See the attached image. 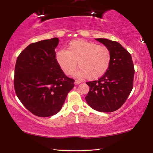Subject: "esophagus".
Wrapping results in <instances>:
<instances>
[{
    "instance_id": "1",
    "label": "esophagus",
    "mask_w": 153,
    "mask_h": 153,
    "mask_svg": "<svg viewBox=\"0 0 153 153\" xmlns=\"http://www.w3.org/2000/svg\"><path fill=\"white\" fill-rule=\"evenodd\" d=\"M82 82H81L79 80H75V82H74L75 85H79V84H80Z\"/></svg>"
}]
</instances>
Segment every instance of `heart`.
Masks as SVG:
<instances>
[{
    "mask_svg": "<svg viewBox=\"0 0 153 153\" xmlns=\"http://www.w3.org/2000/svg\"><path fill=\"white\" fill-rule=\"evenodd\" d=\"M111 58V52L106 46L84 40L71 41L67 51L60 50L56 54L57 62L64 74L73 72L78 62L79 68L74 76L89 79L102 77L108 70Z\"/></svg>",
    "mask_w": 153,
    "mask_h": 153,
    "instance_id": "1",
    "label": "heart"
}]
</instances>
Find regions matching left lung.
<instances>
[{
	"label": "left lung",
	"mask_w": 153,
	"mask_h": 153,
	"mask_svg": "<svg viewBox=\"0 0 153 153\" xmlns=\"http://www.w3.org/2000/svg\"><path fill=\"white\" fill-rule=\"evenodd\" d=\"M96 40L110 50L111 62L100 78L86 83L89 91L85 100L97 111L112 112L123 105L131 91L134 66L131 54L118 42L103 38Z\"/></svg>",
	"instance_id": "1"
}]
</instances>
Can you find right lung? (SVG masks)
I'll use <instances>...</instances> for the list:
<instances>
[{"instance_id": "right-lung-1", "label": "right lung", "mask_w": 153, "mask_h": 153, "mask_svg": "<svg viewBox=\"0 0 153 153\" xmlns=\"http://www.w3.org/2000/svg\"><path fill=\"white\" fill-rule=\"evenodd\" d=\"M57 37L31 43L19 54L14 88L19 100L35 116L48 117L61 110L74 80L65 76L56 59Z\"/></svg>"}]
</instances>
